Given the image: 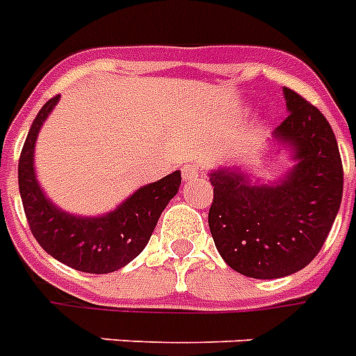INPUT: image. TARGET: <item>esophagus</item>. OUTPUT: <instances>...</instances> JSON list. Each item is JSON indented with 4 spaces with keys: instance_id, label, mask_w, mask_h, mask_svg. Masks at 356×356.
Segmentation results:
<instances>
[{
    "instance_id": "esophagus-1",
    "label": "esophagus",
    "mask_w": 356,
    "mask_h": 356,
    "mask_svg": "<svg viewBox=\"0 0 356 356\" xmlns=\"http://www.w3.org/2000/svg\"><path fill=\"white\" fill-rule=\"evenodd\" d=\"M181 173H183V181H193L199 177V168L195 164H184Z\"/></svg>"
}]
</instances>
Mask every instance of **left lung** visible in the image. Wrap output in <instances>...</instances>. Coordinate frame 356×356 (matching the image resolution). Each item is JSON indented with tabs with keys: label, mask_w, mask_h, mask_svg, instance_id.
<instances>
[{
	"label": "left lung",
	"mask_w": 356,
	"mask_h": 356,
	"mask_svg": "<svg viewBox=\"0 0 356 356\" xmlns=\"http://www.w3.org/2000/svg\"><path fill=\"white\" fill-rule=\"evenodd\" d=\"M283 97L289 115L273 143L287 149L293 168L268 184L238 166L208 173L213 243L228 267L248 278L276 280L307 267L342 203V159L327 118L293 89L283 88Z\"/></svg>",
	"instance_id": "left-lung-1"
}]
</instances>
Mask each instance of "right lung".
<instances>
[{
  "label": "right lung",
  "mask_w": 356,
  "mask_h": 356,
  "mask_svg": "<svg viewBox=\"0 0 356 356\" xmlns=\"http://www.w3.org/2000/svg\"><path fill=\"white\" fill-rule=\"evenodd\" d=\"M60 95L51 98L34 118L18 164L19 195L31 232L54 259L89 274L115 273L137 258L148 245L161 213L179 192L181 172L144 184L115 210L95 218L74 216L45 195L34 170L38 133L53 113Z\"/></svg>",
  "instance_id": "add662e5"
}]
</instances>
